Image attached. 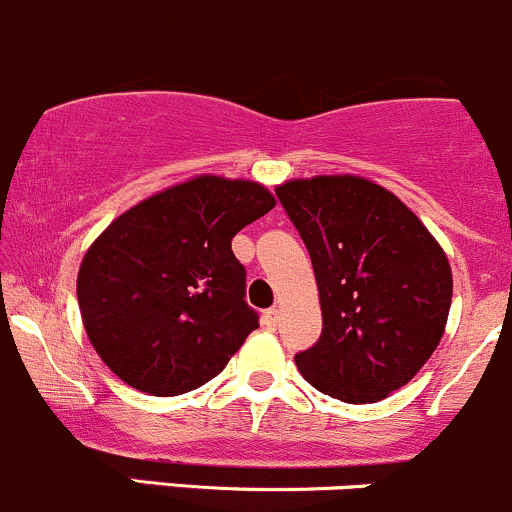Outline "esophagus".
I'll return each instance as SVG.
<instances>
[{
	"label": "esophagus",
	"instance_id": "obj_1",
	"mask_svg": "<svg viewBox=\"0 0 512 512\" xmlns=\"http://www.w3.org/2000/svg\"><path fill=\"white\" fill-rule=\"evenodd\" d=\"M277 317H280V309L272 307V309H267L265 314H262V322H265L267 329H275L277 327Z\"/></svg>",
	"mask_w": 512,
	"mask_h": 512
}]
</instances>
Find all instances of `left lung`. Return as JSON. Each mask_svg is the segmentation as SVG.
I'll use <instances>...</instances> for the list:
<instances>
[{"label": "left lung", "mask_w": 512, "mask_h": 512, "mask_svg": "<svg viewBox=\"0 0 512 512\" xmlns=\"http://www.w3.org/2000/svg\"><path fill=\"white\" fill-rule=\"evenodd\" d=\"M275 193L322 304V337L294 356L297 369L332 399H386L441 342L453 297L446 252L394 193L359 175L289 180Z\"/></svg>", "instance_id": "1"}]
</instances>
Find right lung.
<instances>
[{
    "instance_id": "obj_1",
    "label": "right lung",
    "mask_w": 512,
    "mask_h": 512,
    "mask_svg": "<svg viewBox=\"0 0 512 512\" xmlns=\"http://www.w3.org/2000/svg\"><path fill=\"white\" fill-rule=\"evenodd\" d=\"M275 208L252 180L198 175L118 215L86 250L81 319L103 364L151 396H178L225 369L260 327L232 237Z\"/></svg>"
}]
</instances>
